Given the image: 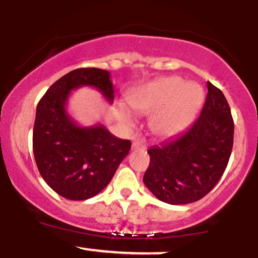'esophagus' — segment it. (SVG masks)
<instances>
[{
  "label": "esophagus",
  "instance_id": "esophagus-1",
  "mask_svg": "<svg viewBox=\"0 0 258 258\" xmlns=\"http://www.w3.org/2000/svg\"><path fill=\"white\" fill-rule=\"evenodd\" d=\"M132 149L133 150H139V149H146V144L143 143L142 141H137L133 142L132 143Z\"/></svg>",
  "mask_w": 258,
  "mask_h": 258
}]
</instances>
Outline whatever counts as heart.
<instances>
[{
  "mask_svg": "<svg viewBox=\"0 0 258 258\" xmlns=\"http://www.w3.org/2000/svg\"><path fill=\"white\" fill-rule=\"evenodd\" d=\"M204 92L199 85L184 84L178 76H167L136 88L127 97L128 104L138 114H154L150 130L160 137H170L182 131L199 110ZM120 116L132 122L131 112L117 106Z\"/></svg>",
  "mask_w": 258,
  "mask_h": 258,
  "instance_id": "b5f03b06",
  "label": "heart"
}]
</instances>
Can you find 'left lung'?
Masks as SVG:
<instances>
[{"label": "left lung", "mask_w": 258, "mask_h": 258, "mask_svg": "<svg viewBox=\"0 0 258 258\" xmlns=\"http://www.w3.org/2000/svg\"><path fill=\"white\" fill-rule=\"evenodd\" d=\"M200 116L184 132L152 147L143 182L164 203L185 205L215 188L226 170L233 148L234 122L221 90L207 82Z\"/></svg>", "instance_id": "8db88e82"}]
</instances>
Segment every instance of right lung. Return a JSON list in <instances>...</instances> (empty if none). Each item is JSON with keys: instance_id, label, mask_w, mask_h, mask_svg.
<instances>
[{"instance_id": "1", "label": "right lung", "mask_w": 258, "mask_h": 258, "mask_svg": "<svg viewBox=\"0 0 258 258\" xmlns=\"http://www.w3.org/2000/svg\"><path fill=\"white\" fill-rule=\"evenodd\" d=\"M82 86L114 100L110 74L97 68L68 73L38 102L32 148L37 168L55 193L69 200H86L109 184L131 149V142L111 135L102 123L82 127L68 114L72 91Z\"/></svg>"}]
</instances>
